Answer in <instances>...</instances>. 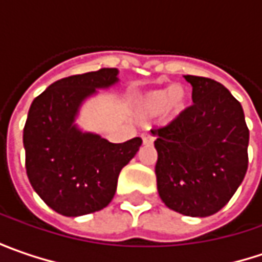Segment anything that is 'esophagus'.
<instances>
[{"instance_id": "obj_1", "label": "esophagus", "mask_w": 262, "mask_h": 262, "mask_svg": "<svg viewBox=\"0 0 262 262\" xmlns=\"http://www.w3.org/2000/svg\"><path fill=\"white\" fill-rule=\"evenodd\" d=\"M141 140H143V144H151L155 138H153L151 134H143V136H141Z\"/></svg>"}]
</instances>
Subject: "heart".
<instances>
[{
  "instance_id": "b5f03b06",
  "label": "heart",
  "mask_w": 262,
  "mask_h": 262,
  "mask_svg": "<svg viewBox=\"0 0 262 262\" xmlns=\"http://www.w3.org/2000/svg\"><path fill=\"white\" fill-rule=\"evenodd\" d=\"M186 90L179 84H173L166 89L153 90L143 95L136 106V114L141 119L156 116L162 111H166L170 115H179L186 105Z\"/></svg>"
}]
</instances>
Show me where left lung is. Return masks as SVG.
<instances>
[{
  "label": "left lung",
  "mask_w": 262,
  "mask_h": 262,
  "mask_svg": "<svg viewBox=\"0 0 262 262\" xmlns=\"http://www.w3.org/2000/svg\"><path fill=\"white\" fill-rule=\"evenodd\" d=\"M194 105L156 137L157 191L176 213L207 217L226 206L248 169L249 129L241 103L211 78L184 76Z\"/></svg>",
  "instance_id": "obj_1"
}]
</instances>
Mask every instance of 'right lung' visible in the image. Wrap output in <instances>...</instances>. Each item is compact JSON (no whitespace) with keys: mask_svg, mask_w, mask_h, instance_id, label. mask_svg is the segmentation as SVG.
I'll return each mask as SVG.
<instances>
[{"mask_svg":"<svg viewBox=\"0 0 262 262\" xmlns=\"http://www.w3.org/2000/svg\"><path fill=\"white\" fill-rule=\"evenodd\" d=\"M119 71L102 68L61 78L32 102L25 129L26 172L36 194L67 217L105 208L115 195L118 176L136 156L141 138L109 143L76 124L84 100L118 84Z\"/></svg>","mask_w":262,"mask_h":262,"instance_id":"1","label":"right lung"}]
</instances>
